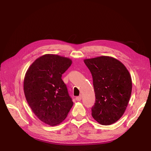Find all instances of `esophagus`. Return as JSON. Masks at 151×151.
I'll list each match as a JSON object with an SVG mask.
<instances>
[{
  "instance_id": "1",
  "label": "esophagus",
  "mask_w": 151,
  "mask_h": 151,
  "mask_svg": "<svg viewBox=\"0 0 151 151\" xmlns=\"http://www.w3.org/2000/svg\"><path fill=\"white\" fill-rule=\"evenodd\" d=\"M81 99H82L81 96H78V97H76V100L77 101H81Z\"/></svg>"
}]
</instances>
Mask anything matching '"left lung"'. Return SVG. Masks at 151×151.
<instances>
[{
  "mask_svg": "<svg viewBox=\"0 0 151 151\" xmlns=\"http://www.w3.org/2000/svg\"><path fill=\"white\" fill-rule=\"evenodd\" d=\"M84 62L92 75L95 93L92 117L101 124H113L123 116L129 104L132 88L129 71L123 63L111 56Z\"/></svg>",
  "mask_w": 151,
  "mask_h": 151,
  "instance_id": "obj_1",
  "label": "left lung"
}]
</instances>
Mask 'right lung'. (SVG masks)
Instances as JSON below:
<instances>
[{
    "mask_svg": "<svg viewBox=\"0 0 151 151\" xmlns=\"http://www.w3.org/2000/svg\"><path fill=\"white\" fill-rule=\"evenodd\" d=\"M71 64L69 58L47 54L35 60L25 74L23 88L28 104L36 116L50 126L65 120L73 105L62 79Z\"/></svg>",
    "mask_w": 151,
    "mask_h": 151,
    "instance_id": "1",
    "label": "right lung"
}]
</instances>
